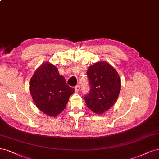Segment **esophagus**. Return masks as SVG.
Here are the masks:
<instances>
[{"label":"esophagus","instance_id":"1","mask_svg":"<svg viewBox=\"0 0 159 159\" xmlns=\"http://www.w3.org/2000/svg\"><path fill=\"white\" fill-rule=\"evenodd\" d=\"M80 89V85H77L75 87V92H78Z\"/></svg>","mask_w":159,"mask_h":159}]
</instances>
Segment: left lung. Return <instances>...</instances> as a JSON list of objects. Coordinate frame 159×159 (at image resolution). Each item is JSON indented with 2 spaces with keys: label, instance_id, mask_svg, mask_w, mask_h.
<instances>
[{
  "label": "left lung",
  "instance_id": "8db88e82",
  "mask_svg": "<svg viewBox=\"0 0 159 159\" xmlns=\"http://www.w3.org/2000/svg\"><path fill=\"white\" fill-rule=\"evenodd\" d=\"M87 75L91 89L84 97L85 103L92 112L101 114L109 110L118 99L121 89L120 76L112 66L105 61L90 66Z\"/></svg>",
  "mask_w": 159,
  "mask_h": 159
}]
</instances>
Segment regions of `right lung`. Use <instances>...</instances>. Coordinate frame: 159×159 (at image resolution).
I'll return each instance as SVG.
<instances>
[{
    "label": "right lung",
    "mask_w": 159,
    "mask_h": 159,
    "mask_svg": "<svg viewBox=\"0 0 159 159\" xmlns=\"http://www.w3.org/2000/svg\"><path fill=\"white\" fill-rule=\"evenodd\" d=\"M30 91L38 109L54 117L64 111L74 89L67 85L55 66L47 62L33 75L30 81Z\"/></svg>",
    "instance_id": "right-lung-1"
}]
</instances>
